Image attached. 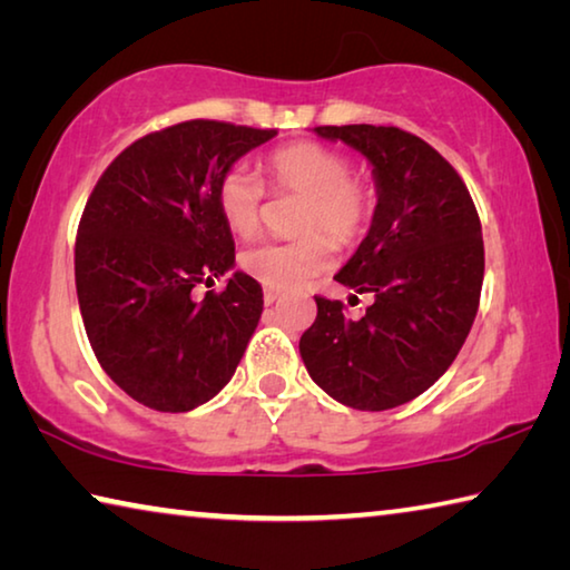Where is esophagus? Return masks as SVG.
Instances as JSON below:
<instances>
[{
    "instance_id": "34e87169",
    "label": "esophagus",
    "mask_w": 570,
    "mask_h": 570,
    "mask_svg": "<svg viewBox=\"0 0 570 570\" xmlns=\"http://www.w3.org/2000/svg\"><path fill=\"white\" fill-rule=\"evenodd\" d=\"M278 296H282V294H278L276 288H264V302H266V304H274Z\"/></svg>"
}]
</instances>
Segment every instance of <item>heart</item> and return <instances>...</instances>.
I'll return each instance as SVG.
<instances>
[{"instance_id": "b5f03b06", "label": "heart", "mask_w": 570, "mask_h": 570, "mask_svg": "<svg viewBox=\"0 0 570 570\" xmlns=\"http://www.w3.org/2000/svg\"><path fill=\"white\" fill-rule=\"evenodd\" d=\"M274 188L306 196L302 230H324L336 244H350L362 234L372 216V193L362 180L352 178V163L342 150L322 142L298 140L276 148L266 158ZM264 183L246 166L228 168L218 180L216 206L228 230L236 236H254L262 224ZM332 240L312 234L294 244L264 240L240 254L244 272L268 288L284 292L312 282L332 266Z\"/></svg>"}]
</instances>
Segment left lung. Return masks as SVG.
I'll return each mask as SVG.
<instances>
[{
  "label": "left lung",
  "instance_id": "obj_1",
  "mask_svg": "<svg viewBox=\"0 0 570 570\" xmlns=\"http://www.w3.org/2000/svg\"><path fill=\"white\" fill-rule=\"evenodd\" d=\"M314 132L372 166L370 230L334 278L374 302L354 322L342 302L314 296L298 352L308 377L346 407H400L448 372L475 322L485 274L478 210L455 168L417 135L384 125Z\"/></svg>",
  "mask_w": 570,
  "mask_h": 570
}]
</instances>
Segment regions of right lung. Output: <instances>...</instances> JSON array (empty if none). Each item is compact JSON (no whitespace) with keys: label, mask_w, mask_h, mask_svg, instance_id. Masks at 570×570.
<instances>
[{"label":"right lung","mask_w":570,"mask_h":570,"mask_svg":"<svg viewBox=\"0 0 570 570\" xmlns=\"http://www.w3.org/2000/svg\"><path fill=\"white\" fill-rule=\"evenodd\" d=\"M274 135L216 120L150 132L110 163L85 206L75 244L85 332L108 377L150 410L214 400L262 320V284L234 272L216 188ZM224 273V293L191 298L193 285Z\"/></svg>","instance_id":"add662e5"}]
</instances>
